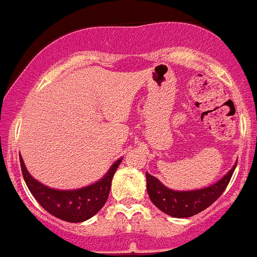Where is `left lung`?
Segmentation results:
<instances>
[{
	"instance_id": "8db88e82",
	"label": "left lung",
	"mask_w": 257,
	"mask_h": 257,
	"mask_svg": "<svg viewBox=\"0 0 257 257\" xmlns=\"http://www.w3.org/2000/svg\"><path fill=\"white\" fill-rule=\"evenodd\" d=\"M236 164L227 175L209 187L192 191H175L154 176L147 173V190L150 200L155 206L163 213L173 218H188L200 211L205 210L224 192L232 178Z\"/></svg>"
}]
</instances>
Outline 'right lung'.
<instances>
[{
    "mask_svg": "<svg viewBox=\"0 0 257 257\" xmlns=\"http://www.w3.org/2000/svg\"><path fill=\"white\" fill-rule=\"evenodd\" d=\"M121 162L122 158L110 166L104 177L96 181L93 185L77 190H57V188L48 187L35 180L28 172L20 155L23 177L35 200L49 214L70 223H81L88 220L103 208L109 195L113 175Z\"/></svg>",
    "mask_w": 257,
    "mask_h": 257,
    "instance_id": "right-lung-1",
    "label": "right lung"
}]
</instances>
